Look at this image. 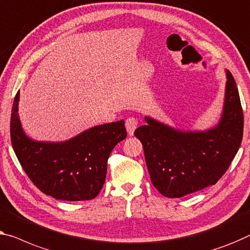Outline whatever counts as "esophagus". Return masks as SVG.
<instances>
[{
	"instance_id": "1",
	"label": "esophagus",
	"mask_w": 250,
	"mask_h": 250,
	"mask_svg": "<svg viewBox=\"0 0 250 250\" xmlns=\"http://www.w3.org/2000/svg\"><path fill=\"white\" fill-rule=\"evenodd\" d=\"M137 126H138V119L136 117H129L125 120V129L126 131H128V135L132 136Z\"/></svg>"
}]
</instances>
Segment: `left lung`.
<instances>
[{
	"label": "left lung",
	"mask_w": 250,
	"mask_h": 250,
	"mask_svg": "<svg viewBox=\"0 0 250 250\" xmlns=\"http://www.w3.org/2000/svg\"><path fill=\"white\" fill-rule=\"evenodd\" d=\"M227 78L222 118L215 128L183 132L146 118L148 125L136 129L151 183L164 196L182 197L215 184L233 161L243 140L244 113L229 70Z\"/></svg>",
	"instance_id": "obj_1"
}]
</instances>
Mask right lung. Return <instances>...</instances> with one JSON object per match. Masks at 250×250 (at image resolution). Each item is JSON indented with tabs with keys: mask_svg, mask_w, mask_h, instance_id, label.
Wrapping results in <instances>:
<instances>
[{
	"mask_svg": "<svg viewBox=\"0 0 250 250\" xmlns=\"http://www.w3.org/2000/svg\"><path fill=\"white\" fill-rule=\"evenodd\" d=\"M13 101L10 133L13 150L31 182L46 195L64 201L92 200L105 182L107 158L126 138L125 121L94 126L65 143H38L24 135Z\"/></svg>",
	"mask_w": 250,
	"mask_h": 250,
	"instance_id": "add662e5",
	"label": "right lung"
}]
</instances>
